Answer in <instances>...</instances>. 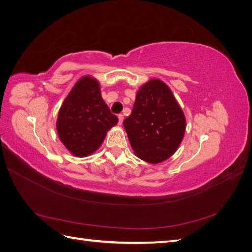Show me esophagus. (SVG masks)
I'll list each match as a JSON object with an SVG mask.
<instances>
[{
	"label": "esophagus",
	"mask_w": 252,
	"mask_h": 252,
	"mask_svg": "<svg viewBox=\"0 0 252 252\" xmlns=\"http://www.w3.org/2000/svg\"><path fill=\"white\" fill-rule=\"evenodd\" d=\"M118 119H119V125H122V123H123V120H124L123 114H119Z\"/></svg>",
	"instance_id": "1"
}]
</instances>
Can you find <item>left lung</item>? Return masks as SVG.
Listing matches in <instances>:
<instances>
[{
  "label": "left lung",
  "instance_id": "8db88e82",
  "mask_svg": "<svg viewBox=\"0 0 252 252\" xmlns=\"http://www.w3.org/2000/svg\"><path fill=\"white\" fill-rule=\"evenodd\" d=\"M123 125L134 155L158 164L178 150L186 119L170 88L159 79H151L139 88L132 112Z\"/></svg>",
  "mask_w": 252,
  "mask_h": 252
}]
</instances>
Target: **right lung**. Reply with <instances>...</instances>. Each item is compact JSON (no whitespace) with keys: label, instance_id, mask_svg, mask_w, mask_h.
<instances>
[{"label":"right lung","instance_id":"add662e5","mask_svg":"<svg viewBox=\"0 0 252 252\" xmlns=\"http://www.w3.org/2000/svg\"><path fill=\"white\" fill-rule=\"evenodd\" d=\"M118 122L103 100L100 83L91 75H84L61 106L57 131L72 156L84 158L100 148L107 131Z\"/></svg>","mask_w":252,"mask_h":252}]
</instances>
